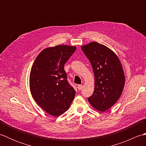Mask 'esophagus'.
Listing matches in <instances>:
<instances>
[{
	"label": "esophagus",
	"instance_id": "34e87169",
	"mask_svg": "<svg viewBox=\"0 0 146 146\" xmlns=\"http://www.w3.org/2000/svg\"><path fill=\"white\" fill-rule=\"evenodd\" d=\"M82 88H83V86L82 85H78V89L79 90H81Z\"/></svg>",
	"mask_w": 146,
	"mask_h": 146
}]
</instances>
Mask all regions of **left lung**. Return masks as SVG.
I'll list each match as a JSON object with an SVG mask.
<instances>
[{
  "mask_svg": "<svg viewBox=\"0 0 146 146\" xmlns=\"http://www.w3.org/2000/svg\"><path fill=\"white\" fill-rule=\"evenodd\" d=\"M82 51L92 64L95 75V89L89 103L104 111L119 100L125 85V75L120 61L115 52L97 42L82 46Z\"/></svg>",
  "mask_w": 146,
  "mask_h": 146,
  "instance_id": "left-lung-1",
  "label": "left lung"
}]
</instances>
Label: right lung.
Instances as JSON below:
<instances>
[{
  "label": "right lung",
  "instance_id": "right-lung-1",
  "mask_svg": "<svg viewBox=\"0 0 146 146\" xmlns=\"http://www.w3.org/2000/svg\"><path fill=\"white\" fill-rule=\"evenodd\" d=\"M76 49L68 45L46 48L33 64L29 76L31 93L36 103L51 115L64 113L75 98L76 92L68 82L64 65Z\"/></svg>",
  "mask_w": 146,
  "mask_h": 146
}]
</instances>
